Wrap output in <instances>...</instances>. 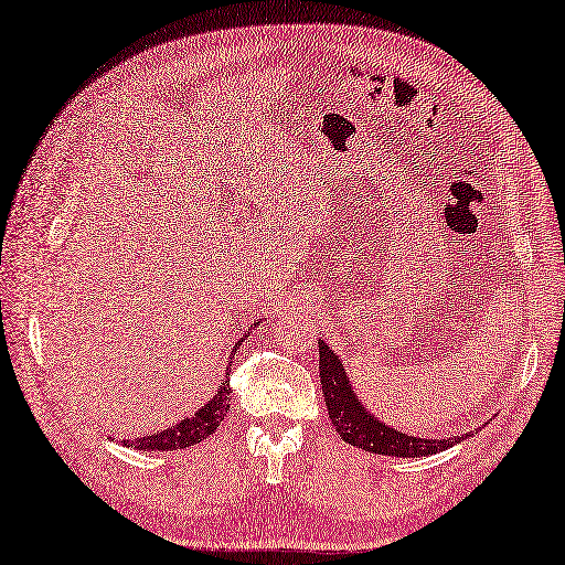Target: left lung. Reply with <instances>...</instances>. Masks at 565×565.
Returning <instances> with one entry per match:
<instances>
[{"instance_id":"1","label":"left lung","mask_w":565,"mask_h":565,"mask_svg":"<svg viewBox=\"0 0 565 565\" xmlns=\"http://www.w3.org/2000/svg\"><path fill=\"white\" fill-rule=\"evenodd\" d=\"M319 377L335 431L342 436V441L356 448L377 455H394V458H423V455L448 450L471 436L469 431L448 436V439H420V436H411L380 423L371 411L363 408L361 398L350 385L348 373H344L342 361L323 340H319Z\"/></svg>"}]
</instances>
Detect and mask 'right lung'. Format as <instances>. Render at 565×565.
Segmentation results:
<instances>
[{
	"instance_id": "1",
	"label": "right lung",
	"mask_w": 565,
	"mask_h": 565,
	"mask_svg": "<svg viewBox=\"0 0 565 565\" xmlns=\"http://www.w3.org/2000/svg\"><path fill=\"white\" fill-rule=\"evenodd\" d=\"M232 352H236V348ZM225 375H227V380L221 382V390H217V394L211 398L209 404L199 408L192 417H185V420H180L178 425L163 429V431H157L152 436H140V439H134V441L121 439V444L129 448H138V450H175V448H190L199 441H204L206 436H211L217 427H221V423L225 420V415L230 411V369Z\"/></svg>"
}]
</instances>
